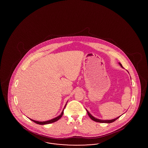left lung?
Wrapping results in <instances>:
<instances>
[{"instance_id":"left-lung-1","label":"left lung","mask_w":148,"mask_h":148,"mask_svg":"<svg viewBox=\"0 0 148 148\" xmlns=\"http://www.w3.org/2000/svg\"><path fill=\"white\" fill-rule=\"evenodd\" d=\"M119 64H120V66H121V67L123 68V67L122 66V65H121V63H119ZM86 111H87V113H88V116H90V118L92 120H93V121H97V122H98V123H111L112 122H114L115 121H116L117 119H118V118L120 117V116H118V117H117L116 118H114V119H112V120H101V119H97V118H96L94 117L93 116H92V115L90 114V112L88 111V110H87V109H86Z\"/></svg>"}]
</instances>
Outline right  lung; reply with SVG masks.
<instances>
[{
	"mask_svg": "<svg viewBox=\"0 0 148 148\" xmlns=\"http://www.w3.org/2000/svg\"><path fill=\"white\" fill-rule=\"evenodd\" d=\"M66 105H67V103H66V105L64 106V108L62 112V113H61V114H60V115H59L58 116H56V118H53V119H51V120H49V121H34V120L32 119H30V118H29V119H30L31 121H32L35 122V123H36V124H40V125H45V124H50V123H54V122H55V121H58V119H60L62 117L63 114V111H64V108L66 107Z\"/></svg>",
	"mask_w": 148,
	"mask_h": 148,
	"instance_id": "1",
	"label": "right lung"
}]
</instances>
